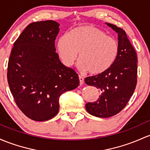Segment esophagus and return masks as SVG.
Wrapping results in <instances>:
<instances>
[{
    "instance_id": "obj_1",
    "label": "esophagus",
    "mask_w": 150,
    "mask_h": 150,
    "mask_svg": "<svg viewBox=\"0 0 150 150\" xmlns=\"http://www.w3.org/2000/svg\"><path fill=\"white\" fill-rule=\"evenodd\" d=\"M79 82H80V84H83V76H79Z\"/></svg>"
}]
</instances>
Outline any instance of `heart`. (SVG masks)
Returning a JSON list of instances; mask_svg holds the SVG:
<instances>
[{"label": "heart", "mask_w": 150, "mask_h": 150, "mask_svg": "<svg viewBox=\"0 0 150 150\" xmlns=\"http://www.w3.org/2000/svg\"><path fill=\"white\" fill-rule=\"evenodd\" d=\"M63 64L71 67L79 57L78 68L99 74L113 64L119 52L117 40L93 25H83L59 37L56 43Z\"/></svg>", "instance_id": "heart-1"}]
</instances>
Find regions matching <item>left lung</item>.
<instances>
[{
  "mask_svg": "<svg viewBox=\"0 0 150 150\" xmlns=\"http://www.w3.org/2000/svg\"><path fill=\"white\" fill-rule=\"evenodd\" d=\"M118 33L119 52L112 66L103 73L85 79V83L101 91L95 102L86 104L91 115L107 118L120 112L132 96L137 82V56L122 28L107 23Z\"/></svg>",
  "mask_w": 150,
  "mask_h": 150,
  "instance_id": "1",
  "label": "left lung"
}]
</instances>
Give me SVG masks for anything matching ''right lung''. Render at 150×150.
I'll return each instance as SVG.
<instances>
[{
  "mask_svg": "<svg viewBox=\"0 0 150 150\" xmlns=\"http://www.w3.org/2000/svg\"><path fill=\"white\" fill-rule=\"evenodd\" d=\"M59 26L51 20L27 25L14 42L8 64V83L16 104L38 122L55 117L61 95L79 84L78 74L56 53Z\"/></svg>",
  "mask_w": 150,
  "mask_h": 150,
  "instance_id": "add662e5",
  "label": "right lung"
}]
</instances>
